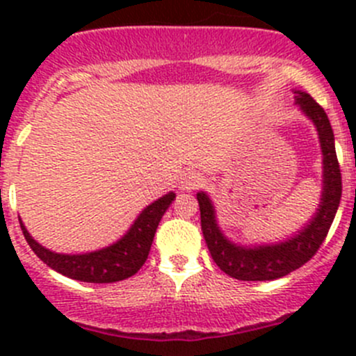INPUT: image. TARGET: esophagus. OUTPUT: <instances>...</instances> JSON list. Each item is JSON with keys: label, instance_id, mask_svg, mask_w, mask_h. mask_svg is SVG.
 I'll return each mask as SVG.
<instances>
[{"label": "esophagus", "instance_id": "esophagus-1", "mask_svg": "<svg viewBox=\"0 0 356 356\" xmlns=\"http://www.w3.org/2000/svg\"><path fill=\"white\" fill-rule=\"evenodd\" d=\"M201 182H203L201 174H198V172H188V174H184V177L181 179V189L182 191H193V189L201 186Z\"/></svg>", "mask_w": 356, "mask_h": 356}]
</instances>
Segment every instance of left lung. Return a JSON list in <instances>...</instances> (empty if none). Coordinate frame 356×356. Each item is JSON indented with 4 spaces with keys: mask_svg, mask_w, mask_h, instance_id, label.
<instances>
[{
    "mask_svg": "<svg viewBox=\"0 0 356 356\" xmlns=\"http://www.w3.org/2000/svg\"><path fill=\"white\" fill-rule=\"evenodd\" d=\"M296 105L314 122L322 149V196L314 217L291 238L272 245L243 246L224 236L215 207L204 191L196 195L201 231L215 264L239 281H274L307 264L324 243L341 201V170L334 146V132L324 108L303 91H294Z\"/></svg>",
    "mask_w": 356,
    "mask_h": 356,
    "instance_id": "8db88e82",
    "label": "left lung"
}]
</instances>
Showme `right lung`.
<instances>
[{
	"label": "right lung",
	"instance_id": "1",
	"mask_svg": "<svg viewBox=\"0 0 356 356\" xmlns=\"http://www.w3.org/2000/svg\"><path fill=\"white\" fill-rule=\"evenodd\" d=\"M174 198L175 193L170 191L153 201L138 215L131 229L117 243L82 254L55 253V251L39 245L29 234L22 220H20V227H22L25 239L32 251L53 270L75 279V281L108 284V282H118L131 277L143 267L149 250H152L158 224Z\"/></svg>",
	"mask_w": 356,
	"mask_h": 356
}]
</instances>
